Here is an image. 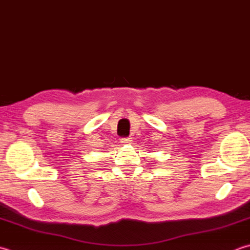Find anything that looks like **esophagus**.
Segmentation results:
<instances>
[{
  "label": "esophagus",
  "instance_id": "1",
  "mask_svg": "<svg viewBox=\"0 0 250 250\" xmlns=\"http://www.w3.org/2000/svg\"><path fill=\"white\" fill-rule=\"evenodd\" d=\"M131 141H132L131 138H122L120 139V143H130Z\"/></svg>",
  "mask_w": 250,
  "mask_h": 250
}]
</instances>
